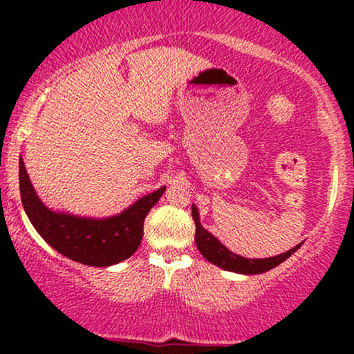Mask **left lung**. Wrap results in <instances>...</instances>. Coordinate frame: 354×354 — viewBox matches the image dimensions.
Segmentation results:
<instances>
[{
  "instance_id": "1",
  "label": "left lung",
  "mask_w": 354,
  "mask_h": 354,
  "mask_svg": "<svg viewBox=\"0 0 354 354\" xmlns=\"http://www.w3.org/2000/svg\"><path fill=\"white\" fill-rule=\"evenodd\" d=\"M191 214H193L194 225H196V234H194V241H196L198 250L200 253L208 259L209 263H213L214 266H219L221 270L226 271H233V273H239V274H259V273H266V271L273 270L278 265H281L284 259L290 258L295 251H298V248L301 246L296 245L291 250L284 251V253L278 254V256H271V258H243L233 251H230L228 248L223 245L218 238H214L209 231H206L201 226L200 223V213H198V208L193 205L191 208Z\"/></svg>"
}]
</instances>
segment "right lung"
I'll return each mask as SVG.
<instances>
[{"mask_svg":"<svg viewBox=\"0 0 354 354\" xmlns=\"http://www.w3.org/2000/svg\"><path fill=\"white\" fill-rule=\"evenodd\" d=\"M166 186L146 194L124 211L108 218H86L48 208L31 185L19 158V193L23 208L38 234L66 258L81 265L106 268L136 253L149 209L163 196Z\"/></svg>","mask_w":354,"mask_h":354,"instance_id":"right-lung-1","label":"right lung"}]
</instances>
